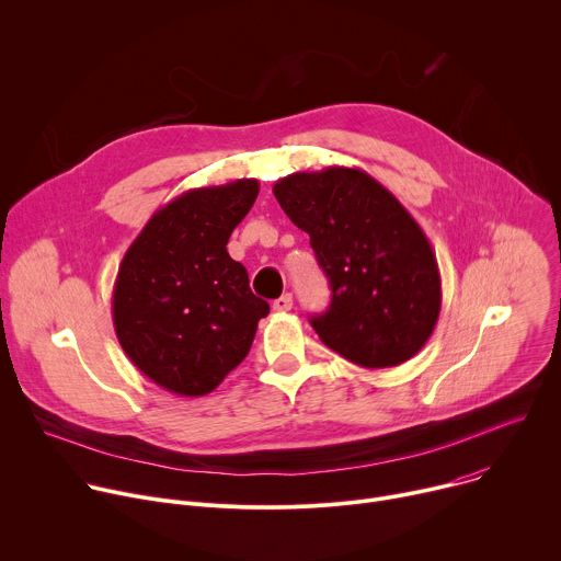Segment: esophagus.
<instances>
[{"instance_id":"esophagus-1","label":"esophagus","mask_w":561,"mask_h":561,"mask_svg":"<svg viewBox=\"0 0 561 561\" xmlns=\"http://www.w3.org/2000/svg\"><path fill=\"white\" fill-rule=\"evenodd\" d=\"M290 308H293V295L290 293H286V295H282L273 301V310H277V312H288Z\"/></svg>"}]
</instances>
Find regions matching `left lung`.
<instances>
[{
	"label": "left lung",
	"mask_w": 561,
	"mask_h": 561,
	"mask_svg": "<svg viewBox=\"0 0 561 561\" xmlns=\"http://www.w3.org/2000/svg\"><path fill=\"white\" fill-rule=\"evenodd\" d=\"M273 193L331 282V306L310 317L329 348L364 368H390L422 351L442 310V279L413 215L359 169L282 178Z\"/></svg>",
	"instance_id": "obj_1"
}]
</instances>
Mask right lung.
Returning <instances> with one entry per match:
<instances>
[{
	"mask_svg": "<svg viewBox=\"0 0 561 561\" xmlns=\"http://www.w3.org/2000/svg\"><path fill=\"white\" fill-rule=\"evenodd\" d=\"M257 193V180L182 193L146 221L119 264L115 335L126 357L173 394L215 390L249 355L271 310L226 251Z\"/></svg>",
	"mask_w": 561,
	"mask_h": 561,
	"instance_id": "1",
	"label": "right lung"
}]
</instances>
